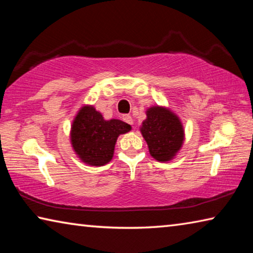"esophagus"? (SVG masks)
Instances as JSON below:
<instances>
[{
	"label": "esophagus",
	"mask_w": 253,
	"mask_h": 253,
	"mask_svg": "<svg viewBox=\"0 0 253 253\" xmlns=\"http://www.w3.org/2000/svg\"><path fill=\"white\" fill-rule=\"evenodd\" d=\"M123 119H124V122L129 124V125H132V124H134V122H132V118H131V116H129V115H125V116H123Z\"/></svg>",
	"instance_id": "obj_1"
}]
</instances>
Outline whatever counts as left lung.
I'll list each match as a JSON object with an SVG mask.
<instances>
[{
  "label": "left lung",
  "mask_w": 253,
  "mask_h": 253,
  "mask_svg": "<svg viewBox=\"0 0 253 253\" xmlns=\"http://www.w3.org/2000/svg\"><path fill=\"white\" fill-rule=\"evenodd\" d=\"M151 156L157 162H169L182 148L185 132L181 119L165 106L146 109V119L139 127Z\"/></svg>",
  "instance_id": "8db88e82"
}]
</instances>
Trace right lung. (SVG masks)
I'll list each match as a JSON object with an SVG mask.
<instances>
[{"label":"right lung","mask_w":253,"mask_h":253,"mask_svg":"<svg viewBox=\"0 0 253 253\" xmlns=\"http://www.w3.org/2000/svg\"><path fill=\"white\" fill-rule=\"evenodd\" d=\"M130 129L131 126L123 121H107L92 105H84L72 121L71 146L84 164L104 166L113 160L118 136Z\"/></svg>","instance_id":"1"}]
</instances>
